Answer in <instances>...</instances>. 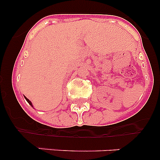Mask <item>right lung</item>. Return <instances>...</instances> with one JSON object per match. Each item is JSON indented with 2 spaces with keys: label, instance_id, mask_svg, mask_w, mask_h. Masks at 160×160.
<instances>
[{
  "label": "right lung",
  "instance_id": "obj_1",
  "mask_svg": "<svg viewBox=\"0 0 160 160\" xmlns=\"http://www.w3.org/2000/svg\"><path fill=\"white\" fill-rule=\"evenodd\" d=\"M25 99H26V101H27V102H29V105H30V106H31V107H32V102H30V101H29V99H28V98H26V97H25Z\"/></svg>",
  "mask_w": 160,
  "mask_h": 160
}]
</instances>
